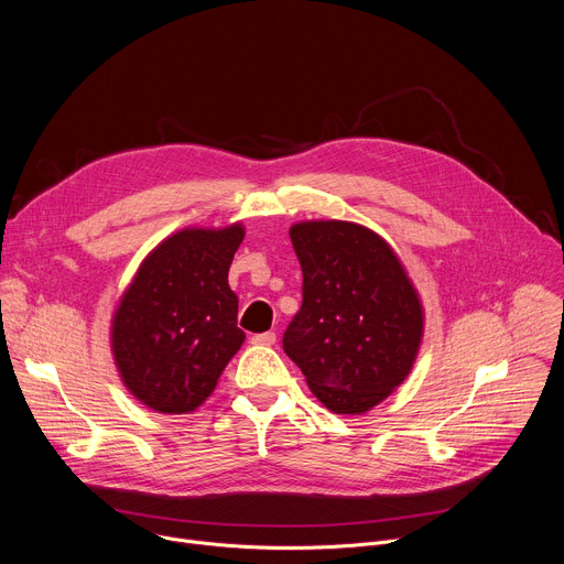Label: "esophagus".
<instances>
[{"label": "esophagus", "instance_id": "1", "mask_svg": "<svg viewBox=\"0 0 564 564\" xmlns=\"http://www.w3.org/2000/svg\"><path fill=\"white\" fill-rule=\"evenodd\" d=\"M250 341L254 346H274L276 344V335L274 333H261V335H252Z\"/></svg>", "mask_w": 564, "mask_h": 564}]
</instances>
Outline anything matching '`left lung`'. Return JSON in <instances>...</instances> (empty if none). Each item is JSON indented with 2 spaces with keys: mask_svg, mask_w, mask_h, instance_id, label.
Masks as SVG:
<instances>
[{
  "mask_svg": "<svg viewBox=\"0 0 564 564\" xmlns=\"http://www.w3.org/2000/svg\"><path fill=\"white\" fill-rule=\"evenodd\" d=\"M303 303L283 335L312 394L339 415H364L401 383L424 337L420 294L386 240L350 220L290 227Z\"/></svg>",
  "mask_w": 564,
  "mask_h": 564,
  "instance_id": "obj_1",
  "label": "left lung"
}]
</instances>
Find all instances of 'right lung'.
I'll return each instance as SVG.
<instances>
[{"instance_id":"add662e5","label":"right lung","mask_w":564,"mask_h":564,"mask_svg":"<svg viewBox=\"0 0 564 564\" xmlns=\"http://www.w3.org/2000/svg\"><path fill=\"white\" fill-rule=\"evenodd\" d=\"M246 227H185L140 263L111 316V352L127 390L163 415L194 413L246 341L227 283Z\"/></svg>"}]
</instances>
